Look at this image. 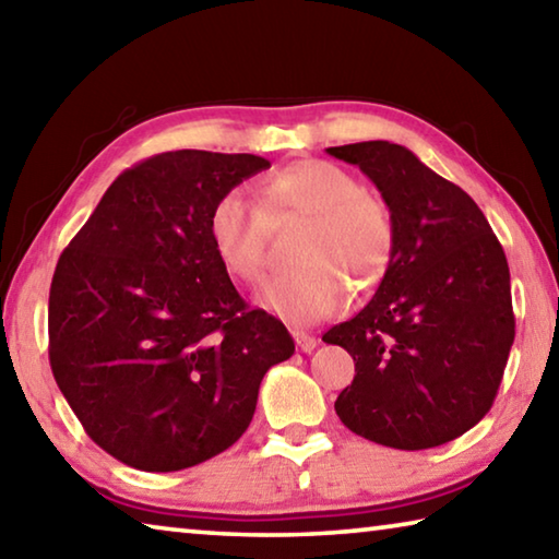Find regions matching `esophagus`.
<instances>
[{
  "instance_id": "1",
  "label": "esophagus",
  "mask_w": 559,
  "mask_h": 559,
  "mask_svg": "<svg viewBox=\"0 0 559 559\" xmlns=\"http://www.w3.org/2000/svg\"><path fill=\"white\" fill-rule=\"evenodd\" d=\"M293 340H296L300 353H313V349L318 347V340L313 335L302 333V330H293Z\"/></svg>"
}]
</instances>
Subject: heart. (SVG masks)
Here are the masks:
<instances>
[{
  "mask_svg": "<svg viewBox=\"0 0 559 559\" xmlns=\"http://www.w3.org/2000/svg\"><path fill=\"white\" fill-rule=\"evenodd\" d=\"M261 206L239 189L214 202L206 234L216 259L239 283H257L266 263L269 222L296 212L308 216L296 261L298 269L278 273L259 293L283 320L310 325L345 308L355 276L359 288L384 276L394 249L392 216L374 194L359 187L357 177L328 159H298L263 179Z\"/></svg>",
  "mask_w": 559,
  "mask_h": 559,
  "instance_id": "heart-1",
  "label": "heart"
}]
</instances>
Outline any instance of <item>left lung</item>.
I'll return each instance as SVG.
<instances>
[{
  "mask_svg": "<svg viewBox=\"0 0 559 559\" xmlns=\"http://www.w3.org/2000/svg\"><path fill=\"white\" fill-rule=\"evenodd\" d=\"M380 189L394 249L380 288L330 328L328 345L355 359L335 412L357 437L419 451L484 419L515 340L510 271L478 204L404 145L328 147Z\"/></svg>",
  "mask_w": 559,
  "mask_h": 559,
  "instance_id": "1",
  "label": "left lung"
}]
</instances>
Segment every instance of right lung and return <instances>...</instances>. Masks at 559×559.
<instances>
[{
	"mask_svg": "<svg viewBox=\"0 0 559 559\" xmlns=\"http://www.w3.org/2000/svg\"><path fill=\"white\" fill-rule=\"evenodd\" d=\"M271 163L175 150L108 187L56 263L49 359L88 437L140 471H182L239 441L259 386L293 355L249 310L206 234L214 202Z\"/></svg>",
	"mask_w": 559,
	"mask_h": 559,
	"instance_id": "right-lung-1",
	"label": "right lung"
}]
</instances>
